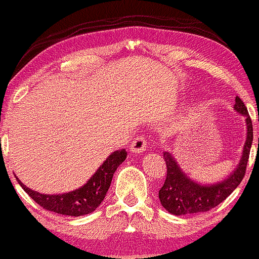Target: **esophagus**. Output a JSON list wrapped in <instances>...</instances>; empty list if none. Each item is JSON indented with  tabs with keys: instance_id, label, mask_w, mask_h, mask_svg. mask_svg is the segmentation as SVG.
Instances as JSON below:
<instances>
[{
	"instance_id": "esophagus-1",
	"label": "esophagus",
	"mask_w": 259,
	"mask_h": 259,
	"mask_svg": "<svg viewBox=\"0 0 259 259\" xmlns=\"http://www.w3.org/2000/svg\"><path fill=\"white\" fill-rule=\"evenodd\" d=\"M146 147L147 144L144 136H138V138L133 141L132 145H130V151L133 153H141L146 150Z\"/></svg>"
}]
</instances>
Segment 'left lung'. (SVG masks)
<instances>
[{"label": "left lung", "instance_id": "8db88e82", "mask_svg": "<svg viewBox=\"0 0 259 259\" xmlns=\"http://www.w3.org/2000/svg\"><path fill=\"white\" fill-rule=\"evenodd\" d=\"M234 108L238 114L245 116L247 126L246 143L243 145L242 156L237 167L224 181L212 184L199 183L182 171L172 153L163 152V158L167 164V177L158 192V198L162 206L172 215L180 217V215L208 211L223 203L242 182L246 173L252 141H253V126L247 108L241 98L236 97Z\"/></svg>", "mask_w": 259, "mask_h": 259}]
</instances>
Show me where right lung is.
I'll use <instances>...</instances> for the list:
<instances>
[{
    "mask_svg": "<svg viewBox=\"0 0 259 259\" xmlns=\"http://www.w3.org/2000/svg\"><path fill=\"white\" fill-rule=\"evenodd\" d=\"M126 155L124 149L112 152L84 186L62 194H41L25 187L16 178L24 192L45 210L67 217H82L91 214L101 205L112 183L113 175L119 164L125 161Z\"/></svg>",
    "mask_w": 259,
    "mask_h": 259,
    "instance_id": "add662e5",
    "label": "right lung"
}]
</instances>
